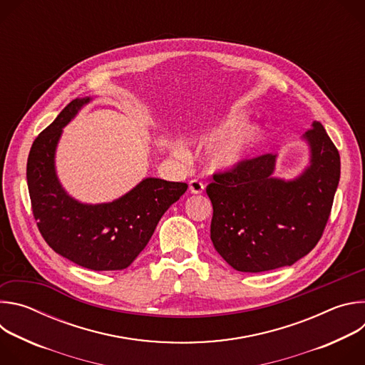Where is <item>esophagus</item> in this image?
I'll use <instances>...</instances> for the list:
<instances>
[{"instance_id":"1","label":"esophagus","mask_w":365,"mask_h":365,"mask_svg":"<svg viewBox=\"0 0 365 365\" xmlns=\"http://www.w3.org/2000/svg\"><path fill=\"white\" fill-rule=\"evenodd\" d=\"M189 190H190L192 193H195V195H199V193H202V192L205 190V185H203V182L199 180V179H192V180L189 182Z\"/></svg>"}]
</instances>
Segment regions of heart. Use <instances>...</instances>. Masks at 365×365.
<instances>
[{"label": "heart", "instance_id": "heart-1", "mask_svg": "<svg viewBox=\"0 0 365 365\" xmlns=\"http://www.w3.org/2000/svg\"><path fill=\"white\" fill-rule=\"evenodd\" d=\"M238 120V115H232L225 123V127L235 125ZM254 138L255 130L252 127H240L224 134L207 148V163H210L212 169L221 170H230L237 168L245 158V153L248 151V147L251 145ZM173 150L178 155H182V158L186 154V150L180 144H176Z\"/></svg>", "mask_w": 365, "mask_h": 365}]
</instances>
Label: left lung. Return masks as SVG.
Returning a JSON list of instances; mask_svg holds the SVG:
<instances>
[{"label": "left lung", "instance_id": "1", "mask_svg": "<svg viewBox=\"0 0 365 365\" xmlns=\"http://www.w3.org/2000/svg\"><path fill=\"white\" fill-rule=\"evenodd\" d=\"M304 138L310 144V166L296 180L272 178L276 155L267 153L214 175L206 186L214 207L211 240L232 269L259 273L292 266L321 240L341 160L319 121Z\"/></svg>", "mask_w": 365, "mask_h": 365}]
</instances>
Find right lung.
<instances>
[{
    "label": "right lung",
    "mask_w": 365,
    "mask_h": 365,
    "mask_svg": "<svg viewBox=\"0 0 365 365\" xmlns=\"http://www.w3.org/2000/svg\"><path fill=\"white\" fill-rule=\"evenodd\" d=\"M88 101L69 102L33 141L27 160L31 211L44 241L62 257L95 272L124 270L187 185L148 178L121 199L102 205H82L68 196L55 173V148L62 128Z\"/></svg>",
    "instance_id": "obj_1"
}]
</instances>
